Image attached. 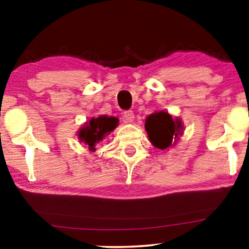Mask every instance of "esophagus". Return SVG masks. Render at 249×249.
Listing matches in <instances>:
<instances>
[{"label":"esophagus","instance_id":"1","mask_svg":"<svg viewBox=\"0 0 249 249\" xmlns=\"http://www.w3.org/2000/svg\"><path fill=\"white\" fill-rule=\"evenodd\" d=\"M122 119H124V121L125 124H131V122H134L135 120V114L132 111H125L124 115H122Z\"/></svg>","mask_w":249,"mask_h":249}]
</instances>
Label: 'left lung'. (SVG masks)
Here are the masks:
<instances>
[{"label": "left lung", "instance_id": "left-lung-1", "mask_svg": "<svg viewBox=\"0 0 249 249\" xmlns=\"http://www.w3.org/2000/svg\"><path fill=\"white\" fill-rule=\"evenodd\" d=\"M145 130L149 142L159 149L172 147L183 135V124L180 118H172L165 111H156L147 115Z\"/></svg>", "mask_w": 249, "mask_h": 249}]
</instances>
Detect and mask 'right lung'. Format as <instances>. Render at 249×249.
Listing matches in <instances>:
<instances>
[{
    "label": "right lung",
    "mask_w": 249,
    "mask_h": 249,
    "mask_svg": "<svg viewBox=\"0 0 249 249\" xmlns=\"http://www.w3.org/2000/svg\"><path fill=\"white\" fill-rule=\"evenodd\" d=\"M119 124V119L107 115H100L97 118H91L86 121L79 130H78V139L88 146L90 152H95V146L103 141L107 136L113 131Z\"/></svg>",
    "instance_id": "obj_1"
}]
</instances>
